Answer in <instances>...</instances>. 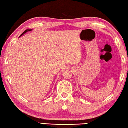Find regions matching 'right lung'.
<instances>
[{
	"mask_svg": "<svg viewBox=\"0 0 128 128\" xmlns=\"http://www.w3.org/2000/svg\"><path fill=\"white\" fill-rule=\"evenodd\" d=\"M32 30L31 29H28V30H26L25 31H24V32H23V33L22 34H21V35H20V36H19V37H21V36H22V35L24 34H25L26 33V32H28V31H31ZM18 37V38H19Z\"/></svg>",
	"mask_w": 128,
	"mask_h": 128,
	"instance_id": "add662e5",
	"label": "right lung"
}]
</instances>
